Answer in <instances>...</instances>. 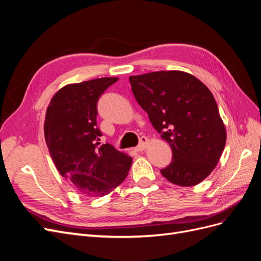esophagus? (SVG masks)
<instances>
[{
	"label": "esophagus",
	"instance_id": "obj_1",
	"mask_svg": "<svg viewBox=\"0 0 261 261\" xmlns=\"http://www.w3.org/2000/svg\"><path fill=\"white\" fill-rule=\"evenodd\" d=\"M149 144V139L147 137H141L140 138V141H139V145L135 148L136 151H143V150H145L147 148Z\"/></svg>",
	"mask_w": 261,
	"mask_h": 261
}]
</instances>
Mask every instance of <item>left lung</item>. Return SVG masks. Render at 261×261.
<instances>
[{
  "label": "left lung",
  "mask_w": 261,
  "mask_h": 261,
  "mask_svg": "<svg viewBox=\"0 0 261 261\" xmlns=\"http://www.w3.org/2000/svg\"><path fill=\"white\" fill-rule=\"evenodd\" d=\"M135 99L172 149L161 174L178 186H195L215 170L225 146V126L215 97L195 76L160 70L130 76Z\"/></svg>",
  "instance_id": "1"
}]
</instances>
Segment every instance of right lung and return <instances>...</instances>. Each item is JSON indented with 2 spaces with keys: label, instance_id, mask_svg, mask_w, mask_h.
I'll list each match as a JSON object with an SVG mask.
<instances>
[{
  "label": "right lung",
  "instance_id": "right-lung-1",
  "mask_svg": "<svg viewBox=\"0 0 261 261\" xmlns=\"http://www.w3.org/2000/svg\"><path fill=\"white\" fill-rule=\"evenodd\" d=\"M117 81V77H103L66 85L46 109L44 137L55 167L77 192L88 197L111 193L132 165L128 154L99 143L98 100Z\"/></svg>",
  "mask_w": 261,
  "mask_h": 261
}]
</instances>
